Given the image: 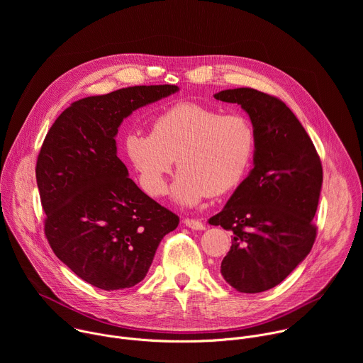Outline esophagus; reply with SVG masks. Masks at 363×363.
I'll return each instance as SVG.
<instances>
[{
	"label": "esophagus",
	"instance_id": "obj_1",
	"mask_svg": "<svg viewBox=\"0 0 363 363\" xmlns=\"http://www.w3.org/2000/svg\"><path fill=\"white\" fill-rule=\"evenodd\" d=\"M184 224L191 228V230H205V225L199 221V220H194V218H185Z\"/></svg>",
	"mask_w": 363,
	"mask_h": 363
}]
</instances>
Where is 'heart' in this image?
Listing matches in <instances>:
<instances>
[{"mask_svg":"<svg viewBox=\"0 0 363 363\" xmlns=\"http://www.w3.org/2000/svg\"><path fill=\"white\" fill-rule=\"evenodd\" d=\"M254 149L255 133L245 116L189 101L160 113L150 133L130 132L125 138L126 157L152 196L167 192L177 160L181 172L172 198L184 206L234 189L251 165Z\"/></svg>","mask_w":363,"mask_h":363,"instance_id":"b5f03b06","label":"heart"}]
</instances>
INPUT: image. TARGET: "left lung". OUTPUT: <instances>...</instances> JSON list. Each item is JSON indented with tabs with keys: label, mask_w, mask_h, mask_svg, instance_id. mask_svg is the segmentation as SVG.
<instances>
[{
	"label": "left lung",
	"mask_w": 363,
	"mask_h": 363,
	"mask_svg": "<svg viewBox=\"0 0 363 363\" xmlns=\"http://www.w3.org/2000/svg\"><path fill=\"white\" fill-rule=\"evenodd\" d=\"M217 100L237 103L250 116L254 168L237 186L211 225L233 231L221 263L224 280L241 293L280 284L313 247L323 181L312 139L284 103L251 87L227 89Z\"/></svg>",
	"instance_id": "left-lung-1"
}]
</instances>
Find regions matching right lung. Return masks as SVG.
<instances>
[{"label": "right lung", "instance_id": "1", "mask_svg": "<svg viewBox=\"0 0 363 363\" xmlns=\"http://www.w3.org/2000/svg\"><path fill=\"white\" fill-rule=\"evenodd\" d=\"M178 90L133 86L80 99L43 142L35 178L45 237L59 260L94 287L113 291L142 281L161 240L179 224L129 178L115 140L123 119Z\"/></svg>", "mask_w": 363, "mask_h": 363}]
</instances>
